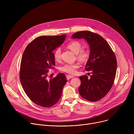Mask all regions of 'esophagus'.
Masks as SVG:
<instances>
[{"label": "esophagus", "instance_id": "1", "mask_svg": "<svg viewBox=\"0 0 134 134\" xmlns=\"http://www.w3.org/2000/svg\"><path fill=\"white\" fill-rule=\"evenodd\" d=\"M66 77H67V80H70V79H72L74 77L73 76H71V75H67L66 76Z\"/></svg>", "mask_w": 134, "mask_h": 134}]
</instances>
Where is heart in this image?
<instances>
[{"label": "heart", "instance_id": "b5f03b06", "mask_svg": "<svg viewBox=\"0 0 134 134\" xmlns=\"http://www.w3.org/2000/svg\"><path fill=\"white\" fill-rule=\"evenodd\" d=\"M67 47L76 54L77 58L83 63L86 62L90 58V52L88 49L82 48V44L78 41H72L69 42ZM61 49L60 48H57L53 52V58L55 61L58 62L61 59ZM79 67V65L77 63L74 64H65L59 67V70L62 71L69 74H74Z\"/></svg>", "mask_w": 134, "mask_h": 134}]
</instances>
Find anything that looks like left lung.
<instances>
[{
	"mask_svg": "<svg viewBox=\"0 0 134 134\" xmlns=\"http://www.w3.org/2000/svg\"><path fill=\"white\" fill-rule=\"evenodd\" d=\"M73 39H84L90 46V57L85 69L92 75L80 76L81 96L90 101H98L104 98L111 88L117 71L116 57L111 48L101 35L88 31L76 32Z\"/></svg>",
	"mask_w": 134,
	"mask_h": 134,
	"instance_id": "obj_1",
	"label": "left lung"
}]
</instances>
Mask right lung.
<instances>
[{"mask_svg":"<svg viewBox=\"0 0 134 134\" xmlns=\"http://www.w3.org/2000/svg\"><path fill=\"white\" fill-rule=\"evenodd\" d=\"M66 35L38 37L25 48L21 59L20 79L23 88L36 104L49 108L60 99L67 80L63 73L48 80V73L55 66L52 51L61 46Z\"/></svg>","mask_w":134,"mask_h":134,"instance_id":"right-lung-1","label":"right lung"}]
</instances>
